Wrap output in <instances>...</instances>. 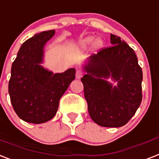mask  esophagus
Returning a JSON list of instances; mask_svg holds the SVG:
<instances>
[{"label":"esophagus","mask_w":159,"mask_h":159,"mask_svg":"<svg viewBox=\"0 0 159 159\" xmlns=\"http://www.w3.org/2000/svg\"><path fill=\"white\" fill-rule=\"evenodd\" d=\"M82 76H83V72L82 70H80V69L77 70V72H76V78L77 79H80Z\"/></svg>","instance_id":"34e87169"}]
</instances>
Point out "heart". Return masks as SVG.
<instances>
[{
  "label": "heart",
  "mask_w": 159,
  "mask_h": 159,
  "mask_svg": "<svg viewBox=\"0 0 159 159\" xmlns=\"http://www.w3.org/2000/svg\"><path fill=\"white\" fill-rule=\"evenodd\" d=\"M93 37H87L85 38H82V40H80L79 42L77 43V47L79 49H82L85 50L89 46V45L92 42ZM103 46V41L100 38H97L95 40V42H93V48L95 50H98V49L101 48Z\"/></svg>",
  "instance_id": "obj_1"
}]
</instances>
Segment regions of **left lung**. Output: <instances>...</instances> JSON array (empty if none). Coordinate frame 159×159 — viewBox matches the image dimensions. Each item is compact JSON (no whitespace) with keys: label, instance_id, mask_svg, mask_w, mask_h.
Masks as SVG:
<instances>
[{"label":"left lung","instance_id":"8db88e82","mask_svg":"<svg viewBox=\"0 0 159 159\" xmlns=\"http://www.w3.org/2000/svg\"><path fill=\"white\" fill-rule=\"evenodd\" d=\"M113 46L103 48L89 58L82 77L84 95L91 119L101 126L126 125L142 100V69L133 49L115 35ZM111 77L118 85L106 81Z\"/></svg>","mask_w":159,"mask_h":159}]
</instances>
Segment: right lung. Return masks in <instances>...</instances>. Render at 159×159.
I'll list each match as a JSON object with an SVG mask.
<instances>
[{
    "instance_id": "1",
    "label": "right lung",
    "mask_w": 159,
    "mask_h": 159,
    "mask_svg": "<svg viewBox=\"0 0 159 159\" xmlns=\"http://www.w3.org/2000/svg\"><path fill=\"white\" fill-rule=\"evenodd\" d=\"M55 30L46 31L27 40L13 62L9 94L14 110L22 120L40 124L56 114L60 98L75 79V68L53 73L42 63L44 46Z\"/></svg>"
}]
</instances>
